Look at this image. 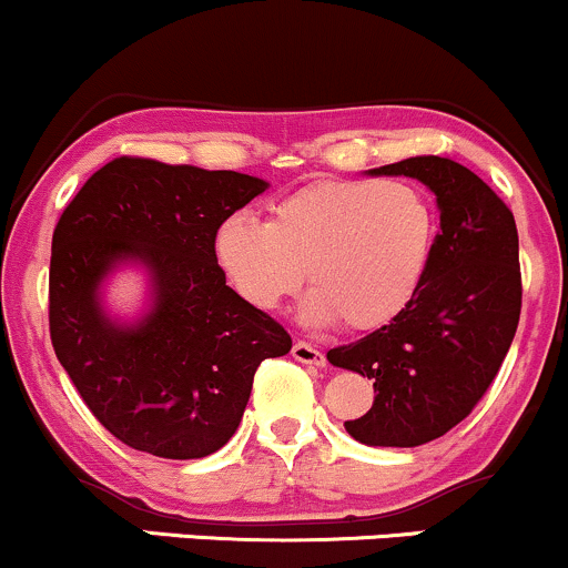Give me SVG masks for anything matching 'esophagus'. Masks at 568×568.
I'll list each match as a JSON object with an SVG mask.
<instances>
[{"label":"esophagus","mask_w":568,"mask_h":568,"mask_svg":"<svg viewBox=\"0 0 568 568\" xmlns=\"http://www.w3.org/2000/svg\"><path fill=\"white\" fill-rule=\"evenodd\" d=\"M292 357L303 365H325V355H322L316 346L306 344V341H295V344H292Z\"/></svg>","instance_id":"1"}]
</instances>
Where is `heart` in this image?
<instances>
[{
  "label": "heart",
  "instance_id": "1",
  "mask_svg": "<svg viewBox=\"0 0 568 568\" xmlns=\"http://www.w3.org/2000/svg\"><path fill=\"white\" fill-rule=\"evenodd\" d=\"M436 213L406 181L325 179L271 205L267 222L227 216L213 257L248 306L278 308L308 276V325H387L414 301L430 267Z\"/></svg>",
  "mask_w": 568,
  "mask_h": 568
}]
</instances>
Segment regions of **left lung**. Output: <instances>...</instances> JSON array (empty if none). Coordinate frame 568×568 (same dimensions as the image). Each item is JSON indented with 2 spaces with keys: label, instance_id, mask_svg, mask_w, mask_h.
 <instances>
[{
  "label": "left lung",
  "instance_id": "obj_1",
  "mask_svg": "<svg viewBox=\"0 0 568 568\" xmlns=\"http://www.w3.org/2000/svg\"><path fill=\"white\" fill-rule=\"evenodd\" d=\"M368 173L428 186L442 233L414 301L327 359L374 379V406L344 423L352 438L368 447H419L471 414L509 352L523 301L517 227L479 175L444 156H412Z\"/></svg>",
  "mask_w": 568,
  "mask_h": 568
}]
</instances>
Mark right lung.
Masks as SVG:
<instances>
[{"label": "right lung", "mask_w": 568, "mask_h": 568, "mask_svg": "<svg viewBox=\"0 0 568 568\" xmlns=\"http://www.w3.org/2000/svg\"><path fill=\"white\" fill-rule=\"evenodd\" d=\"M271 186L235 170L121 156L67 205L51 246L48 322L62 368L126 447L168 460L213 455L233 438L265 357L290 333L230 290L213 257L219 224ZM146 276V306L115 317L104 284Z\"/></svg>", "instance_id": "add662e5"}]
</instances>
